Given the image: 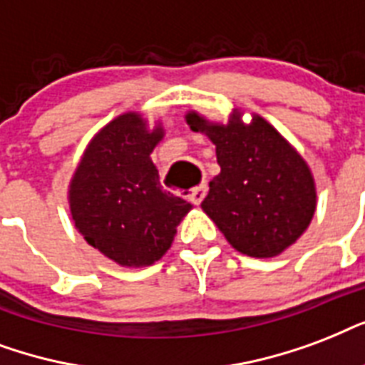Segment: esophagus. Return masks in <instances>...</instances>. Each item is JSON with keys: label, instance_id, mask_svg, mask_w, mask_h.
<instances>
[{"label": "esophagus", "instance_id": "esophagus-1", "mask_svg": "<svg viewBox=\"0 0 365 365\" xmlns=\"http://www.w3.org/2000/svg\"><path fill=\"white\" fill-rule=\"evenodd\" d=\"M205 192H207V185H197L186 194V197H188V202H192L194 205H200L203 197H205Z\"/></svg>", "mask_w": 365, "mask_h": 365}]
</instances>
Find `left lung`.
Instances as JSON below:
<instances>
[{
  "mask_svg": "<svg viewBox=\"0 0 365 365\" xmlns=\"http://www.w3.org/2000/svg\"><path fill=\"white\" fill-rule=\"evenodd\" d=\"M186 123L215 144L221 173L209 182L202 209L228 244L259 259L295 244L316 211L314 179L299 152L257 114L244 123L234 110L222 125L188 112Z\"/></svg>",
  "mask_w": 365,
  "mask_h": 365,
  "instance_id": "8db88e82",
  "label": "left lung"
}]
</instances>
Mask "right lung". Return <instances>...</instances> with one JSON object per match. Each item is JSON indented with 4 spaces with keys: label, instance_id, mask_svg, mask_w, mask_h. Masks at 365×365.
Masks as SVG:
<instances>
[{
    "label": "right lung",
    "instance_id": "right-lung-1",
    "mask_svg": "<svg viewBox=\"0 0 365 365\" xmlns=\"http://www.w3.org/2000/svg\"><path fill=\"white\" fill-rule=\"evenodd\" d=\"M163 138L137 112L118 115L87 144L68 202L89 245L121 267H148L173 244L192 205L163 190L150 154Z\"/></svg>",
    "mask_w": 365,
    "mask_h": 365
}]
</instances>
